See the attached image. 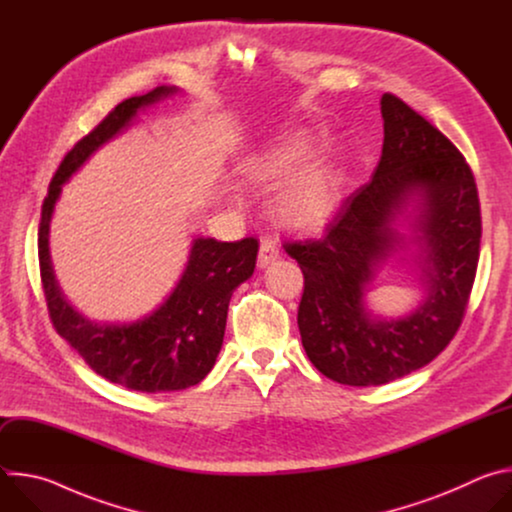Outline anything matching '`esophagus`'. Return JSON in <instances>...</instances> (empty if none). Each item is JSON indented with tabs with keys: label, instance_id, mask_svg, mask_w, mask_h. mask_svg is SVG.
<instances>
[{
	"label": "esophagus",
	"instance_id": "1",
	"mask_svg": "<svg viewBox=\"0 0 512 512\" xmlns=\"http://www.w3.org/2000/svg\"><path fill=\"white\" fill-rule=\"evenodd\" d=\"M279 253H281V249H279V243H277V241H273V239H269V237L261 239L257 265H259V267H267V265H271V263L279 257Z\"/></svg>",
	"mask_w": 512,
	"mask_h": 512
}]
</instances>
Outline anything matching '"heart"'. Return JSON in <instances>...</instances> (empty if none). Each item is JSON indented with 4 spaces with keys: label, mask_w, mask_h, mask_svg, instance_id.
Wrapping results in <instances>:
<instances>
[{
    "label": "heart",
    "mask_w": 512,
    "mask_h": 512,
    "mask_svg": "<svg viewBox=\"0 0 512 512\" xmlns=\"http://www.w3.org/2000/svg\"><path fill=\"white\" fill-rule=\"evenodd\" d=\"M304 160V150L298 141H283L265 152L255 174L263 180H285L294 174ZM338 208L336 178L326 168H308L285 182L281 188L275 212L279 221L298 231H316L324 227Z\"/></svg>",
    "instance_id": "1"
}]
</instances>
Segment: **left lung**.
Masks as SVG:
<instances>
[{"label":"left lung","instance_id":"1","mask_svg":"<svg viewBox=\"0 0 512 512\" xmlns=\"http://www.w3.org/2000/svg\"><path fill=\"white\" fill-rule=\"evenodd\" d=\"M383 152L369 184L350 194L322 239L285 243L304 273L298 310L314 367L350 387H377L431 362L458 332L480 257L474 174L456 145L399 97L385 93ZM411 217L426 296L409 316L371 315L363 296L399 247Z\"/></svg>","mask_w":512,"mask_h":512}]
</instances>
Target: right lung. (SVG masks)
Instances as JSON below:
<instances>
[{
    "instance_id": "right-lung-1",
    "label": "right lung",
    "mask_w": 512,
    "mask_h": 512,
    "mask_svg": "<svg viewBox=\"0 0 512 512\" xmlns=\"http://www.w3.org/2000/svg\"><path fill=\"white\" fill-rule=\"evenodd\" d=\"M174 93L176 87L164 85L125 99L85 135L60 162L42 204L38 229L40 277L52 326L97 375L141 393L182 391L210 373L223 346L233 291L253 275L257 239L235 243L194 239L182 277L158 310L131 324H99L79 314L62 296L50 261L48 233L62 184L101 145L125 131L139 109Z\"/></svg>"
}]
</instances>
